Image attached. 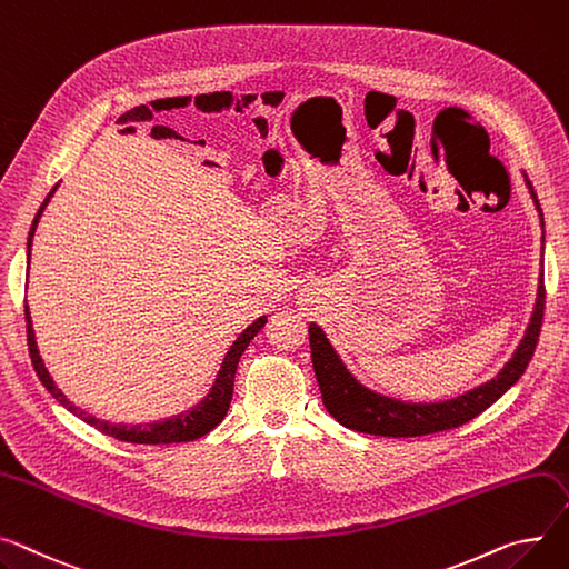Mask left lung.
Instances as JSON below:
<instances>
[{"label": "left lung", "mask_w": 569, "mask_h": 569, "mask_svg": "<svg viewBox=\"0 0 569 569\" xmlns=\"http://www.w3.org/2000/svg\"><path fill=\"white\" fill-rule=\"evenodd\" d=\"M523 180L542 217L536 189L531 180L526 178V173H523ZM542 318H545V277L540 274L538 299H536L531 322H528V329L521 338L519 348L515 350L512 359L501 368V372L495 377V380H489L478 389H471L465 396H458L452 400L423 402V405L393 400L361 387L348 372L343 361H340L338 355L333 352L325 331L311 322L309 325L311 359H313V370L320 385L322 402L340 426L363 435L423 437V435L460 428L471 419H476V416L482 413L489 405H495L512 385H517L526 366L533 359L540 329H542Z\"/></svg>", "instance_id": "obj_1"}]
</instances>
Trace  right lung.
<instances>
[{
	"label": "right lung",
	"mask_w": 569,
	"mask_h": 569,
	"mask_svg": "<svg viewBox=\"0 0 569 569\" xmlns=\"http://www.w3.org/2000/svg\"><path fill=\"white\" fill-rule=\"evenodd\" d=\"M57 187L52 192L48 194V199L43 201L41 210L36 212L33 217V223H31V231H29V238H27V256L31 253V242H33V231L38 226V219H41L46 206L50 203V199L54 197ZM24 320H27V346H29V357H31V363H33V370L38 375V380L43 382V387L68 409L72 411L74 416H80L82 421H87L89 426H93L96 430L119 439V441H130V443H180V441H194L203 435H208L212 428H217L221 421L226 411H229V405H231V398H233V382H236V370H238V361L242 357V352L247 350V346L251 343V338L264 327V322H268V318L260 316L256 322H251L240 336L236 343L231 346V350L226 352L223 357V363H221V370L217 375V380L210 389V393L189 411L180 413V416H173V419H167V421H156V423H139V426H123V423H107V421H100L96 419V416H89L87 411H82L80 407H74L52 382V377L41 359V355H38V348H36V336H33V329H31V316H29V307H24Z\"/></svg>",
	"instance_id": "obj_1"
}]
</instances>
